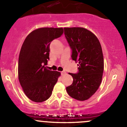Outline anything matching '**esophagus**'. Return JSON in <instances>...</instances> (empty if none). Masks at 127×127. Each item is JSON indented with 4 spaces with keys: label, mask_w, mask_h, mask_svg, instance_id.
Returning a JSON list of instances; mask_svg holds the SVG:
<instances>
[{
    "label": "esophagus",
    "mask_w": 127,
    "mask_h": 127,
    "mask_svg": "<svg viewBox=\"0 0 127 127\" xmlns=\"http://www.w3.org/2000/svg\"><path fill=\"white\" fill-rule=\"evenodd\" d=\"M65 74H66V71H62V72H61V75H64Z\"/></svg>",
    "instance_id": "esophagus-1"
}]
</instances>
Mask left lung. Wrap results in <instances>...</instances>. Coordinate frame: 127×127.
<instances>
[{
	"label": "left lung",
	"instance_id": "8db88e82",
	"mask_svg": "<svg viewBox=\"0 0 127 127\" xmlns=\"http://www.w3.org/2000/svg\"><path fill=\"white\" fill-rule=\"evenodd\" d=\"M64 30L72 50V59L79 63L78 72L70 73L73 82L66 87V91L77 100H87L101 82L104 71L101 46L96 36L85 28H64Z\"/></svg>",
	"mask_w": 127,
	"mask_h": 127
}]
</instances>
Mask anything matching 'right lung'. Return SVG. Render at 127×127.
<instances>
[{
  "instance_id": "1",
  "label": "right lung",
  "mask_w": 127,
  "mask_h": 127,
  "mask_svg": "<svg viewBox=\"0 0 127 127\" xmlns=\"http://www.w3.org/2000/svg\"><path fill=\"white\" fill-rule=\"evenodd\" d=\"M62 28H42L24 40L18 60V79L24 93L32 101L41 103L51 96L61 74L44 67L49 60L50 45L63 34Z\"/></svg>"
}]
</instances>
